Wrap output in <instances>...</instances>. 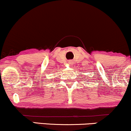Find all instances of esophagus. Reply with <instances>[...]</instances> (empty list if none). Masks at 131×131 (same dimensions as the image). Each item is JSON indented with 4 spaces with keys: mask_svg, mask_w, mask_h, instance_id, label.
<instances>
[{
    "mask_svg": "<svg viewBox=\"0 0 131 131\" xmlns=\"http://www.w3.org/2000/svg\"><path fill=\"white\" fill-rule=\"evenodd\" d=\"M68 63L69 64H70V66H71V65H73V61H72L71 60H69L68 61Z\"/></svg>",
    "mask_w": 131,
    "mask_h": 131,
    "instance_id": "esophagus-1",
    "label": "esophagus"
}]
</instances>
